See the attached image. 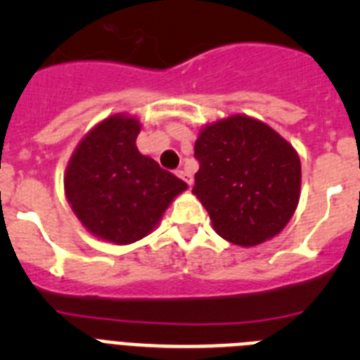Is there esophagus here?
I'll return each instance as SVG.
<instances>
[{"instance_id":"34e87169","label":"esophagus","mask_w":360,"mask_h":360,"mask_svg":"<svg viewBox=\"0 0 360 360\" xmlns=\"http://www.w3.org/2000/svg\"><path fill=\"white\" fill-rule=\"evenodd\" d=\"M178 176L182 178L184 182H186L189 187L193 186V174H191L187 169H180V171H178Z\"/></svg>"}]
</instances>
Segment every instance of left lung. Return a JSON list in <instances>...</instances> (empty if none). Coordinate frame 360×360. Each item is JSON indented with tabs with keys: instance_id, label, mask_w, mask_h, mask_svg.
Returning <instances> with one entry per match:
<instances>
[{
	"instance_id": "8db88e82",
	"label": "left lung",
	"mask_w": 360,
	"mask_h": 360,
	"mask_svg": "<svg viewBox=\"0 0 360 360\" xmlns=\"http://www.w3.org/2000/svg\"><path fill=\"white\" fill-rule=\"evenodd\" d=\"M193 193L224 240L254 247L290 221L301 191L295 149L262 120L245 115L207 124L195 144Z\"/></svg>"
}]
</instances>
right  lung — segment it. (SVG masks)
<instances>
[{"instance_id":"add662e5","label":"right lung","mask_w":360,"mask_h":360,"mask_svg":"<svg viewBox=\"0 0 360 360\" xmlns=\"http://www.w3.org/2000/svg\"><path fill=\"white\" fill-rule=\"evenodd\" d=\"M141 122L113 115L75 148L65 173L66 198L94 236L128 245L157 227L187 184L136 149Z\"/></svg>"}]
</instances>
